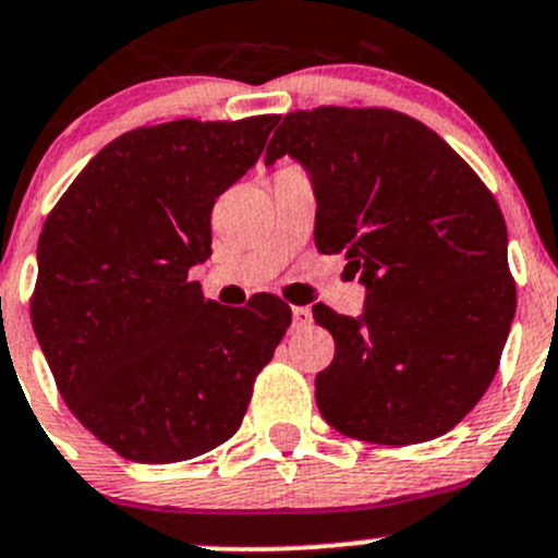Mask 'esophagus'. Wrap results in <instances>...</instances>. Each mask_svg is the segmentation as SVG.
Returning <instances> with one entry per match:
<instances>
[{
  "instance_id": "1",
  "label": "esophagus",
  "mask_w": 558,
  "mask_h": 558,
  "mask_svg": "<svg viewBox=\"0 0 558 558\" xmlns=\"http://www.w3.org/2000/svg\"><path fill=\"white\" fill-rule=\"evenodd\" d=\"M311 319H314V314H311V308H305V305H295V308H292V325L295 327L311 325Z\"/></svg>"
}]
</instances>
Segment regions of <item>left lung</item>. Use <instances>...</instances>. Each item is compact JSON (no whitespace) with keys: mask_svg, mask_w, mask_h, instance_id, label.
<instances>
[{"mask_svg":"<svg viewBox=\"0 0 558 558\" xmlns=\"http://www.w3.org/2000/svg\"><path fill=\"white\" fill-rule=\"evenodd\" d=\"M295 157L316 191L314 242L367 284L359 319L314 305L335 338L316 404L340 434L421 445L484 397L517 314L493 191L417 119L393 109L290 111L266 165Z\"/></svg>","mask_w":558,"mask_h":558,"instance_id":"obj_1","label":"left lung"}]
</instances>
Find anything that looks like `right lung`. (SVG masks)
<instances>
[{"label": "right lung", "mask_w": 558, "mask_h": 558, "mask_svg": "<svg viewBox=\"0 0 558 558\" xmlns=\"http://www.w3.org/2000/svg\"><path fill=\"white\" fill-rule=\"evenodd\" d=\"M277 113L135 128L87 161L37 247L32 325L69 410L133 463H181L229 441L292 311L202 295L213 205L260 157Z\"/></svg>", "instance_id": "add662e5"}]
</instances>
